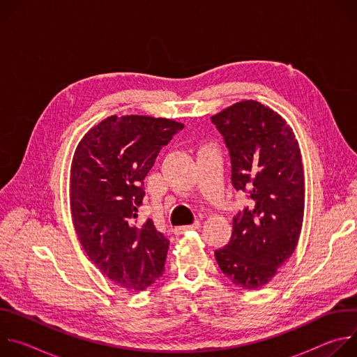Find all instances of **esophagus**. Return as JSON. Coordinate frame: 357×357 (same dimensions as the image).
Masks as SVG:
<instances>
[{"instance_id": "esophagus-1", "label": "esophagus", "mask_w": 357, "mask_h": 357, "mask_svg": "<svg viewBox=\"0 0 357 357\" xmlns=\"http://www.w3.org/2000/svg\"><path fill=\"white\" fill-rule=\"evenodd\" d=\"M200 227H202V225L199 223V222H196V223H193L192 226H182V227H175L174 229V233L175 234H183V233H186V231H190V230H200Z\"/></svg>"}]
</instances>
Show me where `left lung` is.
<instances>
[{
	"instance_id": "left-lung-1",
	"label": "left lung",
	"mask_w": 357,
	"mask_h": 357,
	"mask_svg": "<svg viewBox=\"0 0 357 357\" xmlns=\"http://www.w3.org/2000/svg\"><path fill=\"white\" fill-rule=\"evenodd\" d=\"M212 123L229 148L234 189L250 197L233 219L230 243L215 256L233 284L259 289L298 245L305 209L299 144L285 119L256 100L237 101Z\"/></svg>"
}]
</instances>
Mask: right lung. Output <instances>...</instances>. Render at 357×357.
Wrapping results in <instances>:
<instances>
[{
  "mask_svg": "<svg viewBox=\"0 0 357 357\" xmlns=\"http://www.w3.org/2000/svg\"><path fill=\"white\" fill-rule=\"evenodd\" d=\"M183 128L169 119L110 116L91 127L75 149L70 209L91 263L114 284L142 291L164 273L169 241L148 219L135 225L144 178L160 151Z\"/></svg>",
  "mask_w": 357,
  "mask_h": 357,
  "instance_id": "right-lung-1",
  "label": "right lung"
}]
</instances>
